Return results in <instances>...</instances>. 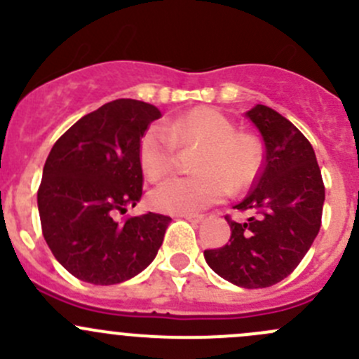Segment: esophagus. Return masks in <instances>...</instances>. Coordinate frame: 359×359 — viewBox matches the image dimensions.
<instances>
[{"label": "esophagus", "instance_id": "obj_1", "mask_svg": "<svg viewBox=\"0 0 359 359\" xmlns=\"http://www.w3.org/2000/svg\"><path fill=\"white\" fill-rule=\"evenodd\" d=\"M180 217H184V219L193 224H198L203 220V215H200V213H180Z\"/></svg>", "mask_w": 359, "mask_h": 359}]
</instances>
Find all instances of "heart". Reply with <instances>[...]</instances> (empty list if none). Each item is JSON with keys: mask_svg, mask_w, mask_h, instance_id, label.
Here are the masks:
<instances>
[{"mask_svg": "<svg viewBox=\"0 0 359 359\" xmlns=\"http://www.w3.org/2000/svg\"><path fill=\"white\" fill-rule=\"evenodd\" d=\"M177 146H200L196 173L159 184L151 203L159 212L194 213L248 189L262 170V147L255 135L236 130V123L215 107L201 106L177 116L165 126L153 125L139 142V161L151 180L168 175L175 166Z\"/></svg>", "mask_w": 359, "mask_h": 359, "instance_id": "heart-1", "label": "heart"}]
</instances>
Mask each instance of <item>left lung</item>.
I'll return each instance as SVG.
<instances>
[{"instance_id":"obj_1","label":"left lung","mask_w":359,"mask_h":359,"mask_svg":"<svg viewBox=\"0 0 359 359\" xmlns=\"http://www.w3.org/2000/svg\"><path fill=\"white\" fill-rule=\"evenodd\" d=\"M247 116L266 154L259 179L234 208L253 215L245 222L226 215L229 243L205 250V259L238 287L266 288L293 273L320 233L325 184L313 146L293 123L262 104Z\"/></svg>"}]
</instances>
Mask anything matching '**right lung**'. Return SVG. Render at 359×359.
<instances>
[{
    "instance_id": "obj_1",
    "label": "right lung",
    "mask_w": 359,
    "mask_h": 359,
    "mask_svg": "<svg viewBox=\"0 0 359 359\" xmlns=\"http://www.w3.org/2000/svg\"><path fill=\"white\" fill-rule=\"evenodd\" d=\"M158 107L118 99L83 116L53 144L38 189L41 231L78 280L116 285L156 257L168 215L123 217L142 196L139 142Z\"/></svg>"
}]
</instances>
